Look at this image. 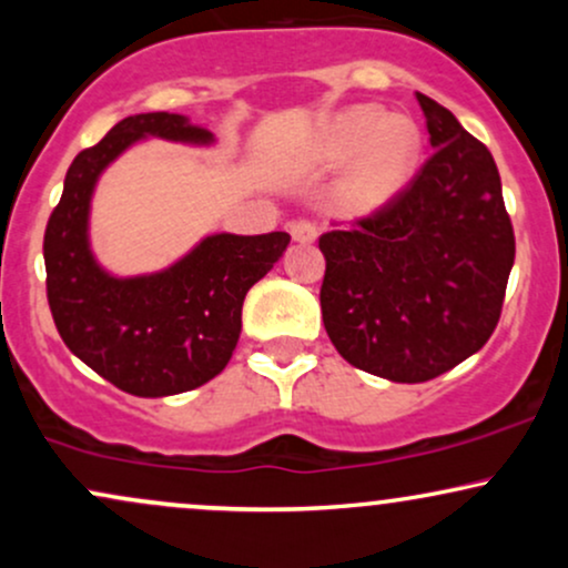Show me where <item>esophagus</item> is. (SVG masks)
Here are the masks:
<instances>
[{
  "label": "esophagus",
  "instance_id": "obj_1",
  "mask_svg": "<svg viewBox=\"0 0 568 568\" xmlns=\"http://www.w3.org/2000/svg\"><path fill=\"white\" fill-rule=\"evenodd\" d=\"M288 232H291V237L302 245H310L317 240V226L312 224V221H291Z\"/></svg>",
  "mask_w": 568,
  "mask_h": 568
}]
</instances>
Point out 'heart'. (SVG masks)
Wrapping results in <instances>:
<instances>
[{"label":"heart","instance_id":"1","mask_svg":"<svg viewBox=\"0 0 568 568\" xmlns=\"http://www.w3.org/2000/svg\"><path fill=\"white\" fill-rule=\"evenodd\" d=\"M422 160V133L408 116H389L379 106H355L338 114L323 133L317 162L352 171L338 202L349 216H371L395 202L414 181Z\"/></svg>","mask_w":568,"mask_h":568}]
</instances>
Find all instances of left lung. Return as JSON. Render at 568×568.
Listing matches in <instances>:
<instances>
[{
  "mask_svg": "<svg viewBox=\"0 0 568 568\" xmlns=\"http://www.w3.org/2000/svg\"><path fill=\"white\" fill-rule=\"evenodd\" d=\"M416 101L433 158L387 207L321 237L331 342L355 368L400 384L435 379L484 347L515 262L491 152L438 101Z\"/></svg>",
  "mask_w": 568,
  "mask_h": 568,
  "instance_id": "1",
  "label": "left lung"
}]
</instances>
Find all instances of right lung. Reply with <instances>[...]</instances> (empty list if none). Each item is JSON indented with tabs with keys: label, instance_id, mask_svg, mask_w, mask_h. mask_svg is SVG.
<instances>
[{
	"label": "right lung",
	"instance_id": "obj_1",
	"mask_svg": "<svg viewBox=\"0 0 568 568\" xmlns=\"http://www.w3.org/2000/svg\"><path fill=\"white\" fill-rule=\"evenodd\" d=\"M143 139L207 146L213 133L184 114H133L77 154L44 230V270L58 334L84 366L122 393L165 397L202 387L226 368L245 293L283 256L291 234H207L168 270L135 277L106 272L90 247V200L101 173Z\"/></svg>",
	"mask_w": 568,
	"mask_h": 568
}]
</instances>
